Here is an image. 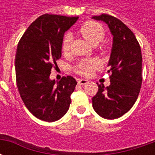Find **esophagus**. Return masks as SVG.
I'll use <instances>...</instances> for the list:
<instances>
[{
    "mask_svg": "<svg viewBox=\"0 0 155 155\" xmlns=\"http://www.w3.org/2000/svg\"><path fill=\"white\" fill-rule=\"evenodd\" d=\"M87 83H89L88 80H84V79H78V84H81V85H84Z\"/></svg>",
    "mask_w": 155,
    "mask_h": 155,
    "instance_id": "34e87169",
    "label": "esophagus"
}]
</instances>
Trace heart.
Here are the masks:
<instances>
[{
  "instance_id": "obj_1",
  "label": "heart",
  "mask_w": 155,
  "mask_h": 155,
  "mask_svg": "<svg viewBox=\"0 0 155 155\" xmlns=\"http://www.w3.org/2000/svg\"><path fill=\"white\" fill-rule=\"evenodd\" d=\"M81 34L86 41L92 45H97L104 36L103 27L99 23L94 21H88L84 23L80 29ZM72 36L70 33L64 35L62 41V51L64 53H67L70 50ZM99 67V63L93 59H84L79 61L75 66V71L78 74L83 76L91 75L93 71Z\"/></svg>"
}]
</instances>
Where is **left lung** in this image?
Segmentation results:
<instances>
[{"mask_svg":"<svg viewBox=\"0 0 155 155\" xmlns=\"http://www.w3.org/2000/svg\"><path fill=\"white\" fill-rule=\"evenodd\" d=\"M92 19L107 24L113 35L110 57L108 62L110 84H98L92 99L94 111L107 120L120 118L135 103L142 84V54L140 44L131 30L119 19L107 14Z\"/></svg>","mask_w":155,"mask_h":155,"instance_id":"obj_1","label":"left lung"}]
</instances>
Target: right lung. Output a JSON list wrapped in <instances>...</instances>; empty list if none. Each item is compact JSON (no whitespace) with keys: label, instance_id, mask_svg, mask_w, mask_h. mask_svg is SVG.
<instances>
[{"label":"right lung","instance_id":"1","mask_svg":"<svg viewBox=\"0 0 155 155\" xmlns=\"http://www.w3.org/2000/svg\"><path fill=\"white\" fill-rule=\"evenodd\" d=\"M78 18L41 15L19 41L15 60L16 84L26 108L39 120L54 122L69 110L77 82L72 76L55 81L50 74L61 57L64 32Z\"/></svg>","mask_w":155,"mask_h":155}]
</instances>
